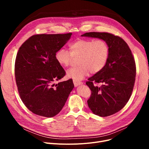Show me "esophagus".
I'll return each mask as SVG.
<instances>
[{"label": "esophagus", "instance_id": "34e87169", "mask_svg": "<svg viewBox=\"0 0 149 149\" xmlns=\"http://www.w3.org/2000/svg\"><path fill=\"white\" fill-rule=\"evenodd\" d=\"M73 82H74V86L75 87H77V86H78L81 85V84H83V83L81 82V81H76L74 80Z\"/></svg>", "mask_w": 149, "mask_h": 149}]
</instances>
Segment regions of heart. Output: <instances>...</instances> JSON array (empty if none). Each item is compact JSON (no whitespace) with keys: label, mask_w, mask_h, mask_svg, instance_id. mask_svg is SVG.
<instances>
[{"label":"heart","mask_w":149,"mask_h":149,"mask_svg":"<svg viewBox=\"0 0 149 149\" xmlns=\"http://www.w3.org/2000/svg\"><path fill=\"white\" fill-rule=\"evenodd\" d=\"M70 52L60 48L55 55L57 62L62 67H68L73 58L79 57L78 66L68 69L67 77L80 81L89 72L97 74L106 66L109 56L107 43L102 39H78L69 45Z\"/></svg>","instance_id":"obj_1"}]
</instances>
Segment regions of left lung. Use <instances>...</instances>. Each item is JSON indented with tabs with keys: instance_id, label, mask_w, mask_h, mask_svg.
<instances>
[{
	"instance_id": "8db88e82",
	"label": "left lung",
	"mask_w": 149,
	"mask_h": 149,
	"mask_svg": "<svg viewBox=\"0 0 149 149\" xmlns=\"http://www.w3.org/2000/svg\"><path fill=\"white\" fill-rule=\"evenodd\" d=\"M81 36L98 38L109 48L105 67L90 77L86 84L91 90L88 104L91 111L100 116L118 112L127 104L134 89L136 65L128 45L120 37L108 33H86ZM102 83L98 87L94 84Z\"/></svg>"
}]
</instances>
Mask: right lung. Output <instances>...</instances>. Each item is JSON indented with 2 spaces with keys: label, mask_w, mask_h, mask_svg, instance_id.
I'll list each match as a JSON object with an SVG mask.
<instances>
[{
  "label": "right lung",
  "mask_w": 149,
  "mask_h": 149,
  "mask_svg": "<svg viewBox=\"0 0 149 149\" xmlns=\"http://www.w3.org/2000/svg\"><path fill=\"white\" fill-rule=\"evenodd\" d=\"M71 35H34L18 51L14 68L18 92L25 106L37 115L50 118L57 115L74 88L71 79L54 83L65 75L55 55Z\"/></svg>",
  "instance_id": "obj_1"
}]
</instances>
